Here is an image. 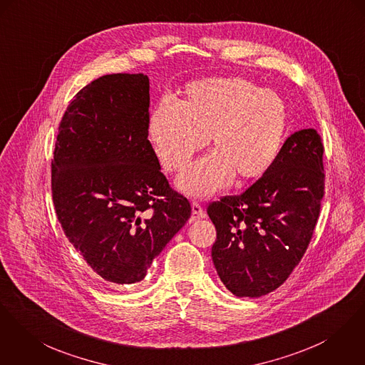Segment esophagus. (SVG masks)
<instances>
[{"label":"esophagus","instance_id":"esophagus-1","mask_svg":"<svg viewBox=\"0 0 365 365\" xmlns=\"http://www.w3.org/2000/svg\"><path fill=\"white\" fill-rule=\"evenodd\" d=\"M205 214H204V210L201 208V205L196 202V201H193L192 202V218H190V221L193 222V221H196V220H200V218H202Z\"/></svg>","mask_w":365,"mask_h":365}]
</instances>
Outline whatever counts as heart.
Listing matches in <instances>:
<instances>
[{"label": "heart", "instance_id": "obj_1", "mask_svg": "<svg viewBox=\"0 0 365 365\" xmlns=\"http://www.w3.org/2000/svg\"><path fill=\"white\" fill-rule=\"evenodd\" d=\"M287 125L279 94L243 78H205L187 84L175 103L163 100L150 113L147 136L163 168L176 172L205 145L212 153L185 169L176 186L185 195L208 197L233 176H262L274 164Z\"/></svg>", "mask_w": 365, "mask_h": 365}]
</instances>
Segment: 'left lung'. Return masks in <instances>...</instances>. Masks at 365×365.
I'll use <instances>...</instances> for the list:
<instances>
[{
  "instance_id": "1",
  "label": "left lung",
  "mask_w": 365,
  "mask_h": 365,
  "mask_svg": "<svg viewBox=\"0 0 365 365\" xmlns=\"http://www.w3.org/2000/svg\"><path fill=\"white\" fill-rule=\"evenodd\" d=\"M322 154L317 130H299L245 193L208 205L207 214L217 229L212 262L235 296L268 294L300 262L324 197Z\"/></svg>"
}]
</instances>
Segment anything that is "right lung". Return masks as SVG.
Masks as SVG:
<instances>
[{"mask_svg": "<svg viewBox=\"0 0 365 365\" xmlns=\"http://www.w3.org/2000/svg\"><path fill=\"white\" fill-rule=\"evenodd\" d=\"M148 107L147 75H104L75 96L58 128V221L91 269L113 284L143 281L192 214L147 139Z\"/></svg>", "mask_w": 365, "mask_h": 365, "instance_id": "1", "label": "right lung"}]
</instances>
